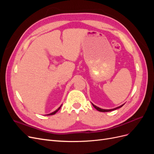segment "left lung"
Segmentation results:
<instances>
[{
    "label": "left lung",
    "mask_w": 154,
    "mask_h": 154,
    "mask_svg": "<svg viewBox=\"0 0 154 154\" xmlns=\"http://www.w3.org/2000/svg\"><path fill=\"white\" fill-rule=\"evenodd\" d=\"M92 105H93V106L94 107V108L96 109V110H97L98 111H100V112H110V111H112V110H116V109H119V108H121V107L122 106H123V105H124V104L123 105H121V106H118V107H116V108H115V109H100V108H99V107H97V106H96V105H94V104H92Z\"/></svg>",
    "instance_id": "1"
}]
</instances>
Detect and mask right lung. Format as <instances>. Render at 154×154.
<instances>
[{"label":"right lung","mask_w":154,"mask_h":154,"mask_svg":"<svg viewBox=\"0 0 154 154\" xmlns=\"http://www.w3.org/2000/svg\"><path fill=\"white\" fill-rule=\"evenodd\" d=\"M61 106H60L59 107V108H58V109L57 110H55L54 112H52V113H51V114H48V116H50V115H54V114H56V113H57V112H58V110H59L60 109V108H61Z\"/></svg>","instance_id":"1"}]
</instances>
